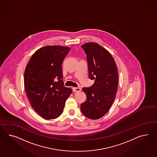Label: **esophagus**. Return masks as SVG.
<instances>
[{"instance_id": "34e87169", "label": "esophagus", "mask_w": 157, "mask_h": 157, "mask_svg": "<svg viewBox=\"0 0 157 157\" xmlns=\"http://www.w3.org/2000/svg\"><path fill=\"white\" fill-rule=\"evenodd\" d=\"M81 90V88L80 87H74L73 88V91L74 92H79Z\"/></svg>"}]
</instances>
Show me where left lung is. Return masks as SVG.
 Instances as JSON below:
<instances>
[{"mask_svg": "<svg viewBox=\"0 0 157 157\" xmlns=\"http://www.w3.org/2000/svg\"><path fill=\"white\" fill-rule=\"evenodd\" d=\"M87 55L88 76L95 83L83 87L87 99L80 105L82 113L96 120L106 114L115 100L119 83L118 70L110 53L95 42L82 45Z\"/></svg>", "mask_w": 157, "mask_h": 157, "instance_id": "left-lung-1", "label": "left lung"}]
</instances>
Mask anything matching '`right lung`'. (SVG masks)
Masks as SVG:
<instances>
[{"mask_svg": "<svg viewBox=\"0 0 157 157\" xmlns=\"http://www.w3.org/2000/svg\"><path fill=\"white\" fill-rule=\"evenodd\" d=\"M70 50L66 46H46L31 57L24 72V85L31 106L42 118L61 115L66 100L72 93L64 86L62 63Z\"/></svg>", "mask_w": 157, "mask_h": 157, "instance_id": "add662e5", "label": "right lung"}]
</instances>
